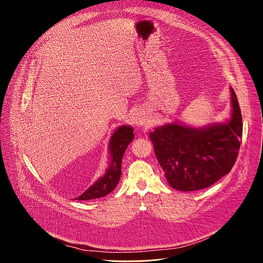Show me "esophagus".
Here are the masks:
<instances>
[{
	"instance_id": "34e87169",
	"label": "esophagus",
	"mask_w": 263,
	"mask_h": 263,
	"mask_svg": "<svg viewBox=\"0 0 263 263\" xmlns=\"http://www.w3.org/2000/svg\"><path fill=\"white\" fill-rule=\"evenodd\" d=\"M145 122H146L145 116L142 113H138L136 116V123L139 125H142V124H145Z\"/></svg>"
}]
</instances>
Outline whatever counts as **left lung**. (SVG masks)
Returning a JSON list of instances; mask_svg holds the SVG:
<instances>
[{"mask_svg":"<svg viewBox=\"0 0 263 263\" xmlns=\"http://www.w3.org/2000/svg\"><path fill=\"white\" fill-rule=\"evenodd\" d=\"M230 90L233 110L229 122L200 129L171 123L151 133L156 157L171 187L180 191L209 187L233 168L243 124L236 93Z\"/></svg>","mask_w":263,"mask_h":263,"instance_id":"obj_1","label":"left lung"}]
</instances>
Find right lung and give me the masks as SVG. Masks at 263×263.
<instances>
[{
  "instance_id": "1",
  "label": "right lung",
  "mask_w": 263,
  "mask_h": 263,
  "mask_svg": "<svg viewBox=\"0 0 263 263\" xmlns=\"http://www.w3.org/2000/svg\"><path fill=\"white\" fill-rule=\"evenodd\" d=\"M134 129L130 126H120L113 134L110 140L109 150L111 154V163L106 174L100 178L83 194L76 197L77 200H88L99 198L110 193L116 187L121 176V161L127 146L134 140Z\"/></svg>"
}]
</instances>
